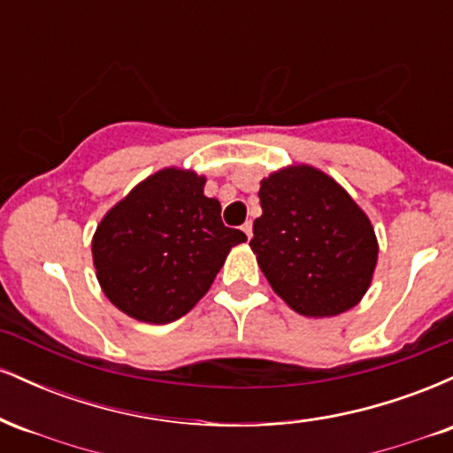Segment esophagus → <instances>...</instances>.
<instances>
[{
  "mask_svg": "<svg viewBox=\"0 0 453 453\" xmlns=\"http://www.w3.org/2000/svg\"><path fill=\"white\" fill-rule=\"evenodd\" d=\"M241 230L244 232V236H247V238H249V241H251V236H253V223H251V221H244V223H242V227H241Z\"/></svg>",
  "mask_w": 453,
  "mask_h": 453,
  "instance_id": "34e87169",
  "label": "esophagus"
}]
</instances>
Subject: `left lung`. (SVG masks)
Listing matches in <instances>:
<instances>
[{"label":"left lung","instance_id":"1","mask_svg":"<svg viewBox=\"0 0 453 453\" xmlns=\"http://www.w3.org/2000/svg\"><path fill=\"white\" fill-rule=\"evenodd\" d=\"M251 249L273 289L296 313L332 317L360 303L377 264L371 221L334 179L279 170L259 187Z\"/></svg>","mask_w":453,"mask_h":453}]
</instances>
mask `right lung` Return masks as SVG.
<instances>
[{
    "label": "right lung",
    "mask_w": 453,
    "mask_h": 453,
    "mask_svg": "<svg viewBox=\"0 0 453 453\" xmlns=\"http://www.w3.org/2000/svg\"><path fill=\"white\" fill-rule=\"evenodd\" d=\"M204 176L165 168L134 187L97 226L93 264L104 294L123 313L170 324L209 292L244 232L223 226Z\"/></svg>",
    "instance_id": "obj_1"
}]
</instances>
